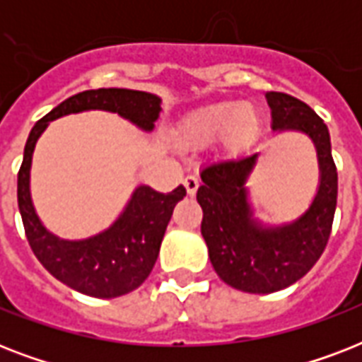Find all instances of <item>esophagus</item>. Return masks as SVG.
<instances>
[{
	"mask_svg": "<svg viewBox=\"0 0 362 362\" xmlns=\"http://www.w3.org/2000/svg\"><path fill=\"white\" fill-rule=\"evenodd\" d=\"M184 186H186L187 195H192L193 197L199 189V180L195 178V176H186V178H184Z\"/></svg>",
	"mask_w": 362,
	"mask_h": 362,
	"instance_id": "34e87169",
	"label": "esophagus"
}]
</instances>
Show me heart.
Listing matches in <instances>:
<instances>
[{
  "label": "heart",
  "mask_w": 362,
  "mask_h": 362,
  "mask_svg": "<svg viewBox=\"0 0 362 362\" xmlns=\"http://www.w3.org/2000/svg\"><path fill=\"white\" fill-rule=\"evenodd\" d=\"M259 131V115L252 105L221 101L197 109L180 122L178 135L189 146H209L223 141L229 148H242Z\"/></svg>",
  "instance_id": "b5f03b06"
}]
</instances>
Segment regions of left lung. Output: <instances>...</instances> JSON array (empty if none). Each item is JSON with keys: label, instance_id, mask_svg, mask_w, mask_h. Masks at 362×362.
<instances>
[{"label": "left lung", "instance_id": "left-lung-1", "mask_svg": "<svg viewBox=\"0 0 362 362\" xmlns=\"http://www.w3.org/2000/svg\"><path fill=\"white\" fill-rule=\"evenodd\" d=\"M264 98L272 112V131H298L312 139L320 187L297 220L263 226L253 218L246 187L259 153L216 161L201 170L197 203L203 209L201 235L210 263L227 286L244 293H274L300 280L325 250L337 210L338 173L325 122L287 93L267 92Z\"/></svg>", "mask_w": 362, "mask_h": 362}]
</instances>
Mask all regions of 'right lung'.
Listing matches in <instances>:
<instances>
[{
  "label": "right lung",
  "instance_id": "add662e5",
  "mask_svg": "<svg viewBox=\"0 0 362 362\" xmlns=\"http://www.w3.org/2000/svg\"><path fill=\"white\" fill-rule=\"evenodd\" d=\"M84 110L116 112L136 127L152 131L161 112V99L139 90L99 88L76 93L42 116L25 142L18 170V209L31 250L56 280L90 297L115 298L136 289L152 272L165 229L176 203L186 195V187L159 193L150 186H139L109 229L82 240L52 235L42 226L31 201V158L37 139L50 122Z\"/></svg>",
  "mask_w": 362,
  "mask_h": 362
}]
</instances>
